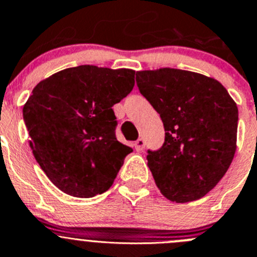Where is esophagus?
Returning a JSON list of instances; mask_svg holds the SVG:
<instances>
[{
  "instance_id": "1",
  "label": "esophagus",
  "mask_w": 257,
  "mask_h": 257,
  "mask_svg": "<svg viewBox=\"0 0 257 257\" xmlns=\"http://www.w3.org/2000/svg\"><path fill=\"white\" fill-rule=\"evenodd\" d=\"M134 148H136V151H142L143 148H145V140L143 138H138V140L134 142Z\"/></svg>"
}]
</instances>
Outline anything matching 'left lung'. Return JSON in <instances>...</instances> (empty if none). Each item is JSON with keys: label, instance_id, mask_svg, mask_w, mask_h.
<instances>
[{"label": "left lung", "instance_id": "obj_1", "mask_svg": "<svg viewBox=\"0 0 257 257\" xmlns=\"http://www.w3.org/2000/svg\"><path fill=\"white\" fill-rule=\"evenodd\" d=\"M136 81L165 126L164 146L147 155L156 185L176 203L203 198L234 157L236 102L219 81L184 69L140 71Z\"/></svg>", "mask_w": 257, "mask_h": 257}]
</instances>
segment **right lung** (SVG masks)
I'll return each mask as SVG.
<instances>
[{
    "instance_id": "1",
    "label": "right lung",
    "mask_w": 257,
    "mask_h": 257,
    "mask_svg": "<svg viewBox=\"0 0 257 257\" xmlns=\"http://www.w3.org/2000/svg\"><path fill=\"white\" fill-rule=\"evenodd\" d=\"M128 68L72 67L34 87L23 109L35 160L59 190L92 198L109 190L132 148L115 137L112 106L134 87Z\"/></svg>"
}]
</instances>
